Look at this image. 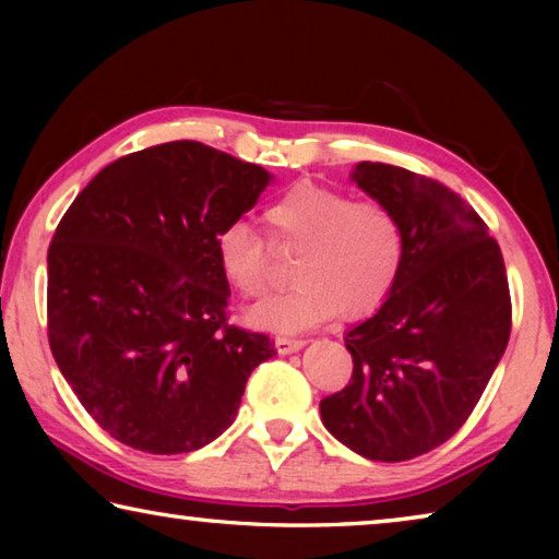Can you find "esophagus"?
Here are the masks:
<instances>
[{
  "label": "esophagus",
  "mask_w": 559,
  "mask_h": 559,
  "mask_svg": "<svg viewBox=\"0 0 559 559\" xmlns=\"http://www.w3.org/2000/svg\"><path fill=\"white\" fill-rule=\"evenodd\" d=\"M302 345H306V340H302V337H288V335L276 337V349L281 355L296 353V349H300Z\"/></svg>",
  "instance_id": "esophagus-1"
}]
</instances>
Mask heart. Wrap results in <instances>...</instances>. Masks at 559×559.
I'll use <instances>...</instances> for the list:
<instances>
[{"label":"heart","mask_w":559,"mask_h":559,"mask_svg":"<svg viewBox=\"0 0 559 559\" xmlns=\"http://www.w3.org/2000/svg\"><path fill=\"white\" fill-rule=\"evenodd\" d=\"M271 241L300 251L296 286L251 308L249 323L293 333L343 316L359 320L380 310L404 269V226L380 200L353 197L313 182H300L263 212ZM222 276L243 298H259L273 278L271 243L243 222L226 224L214 236Z\"/></svg>","instance_id":"1"}]
</instances>
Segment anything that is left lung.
Masks as SVG:
<instances>
[{"label": "left lung", "instance_id": "left-lung-1", "mask_svg": "<svg viewBox=\"0 0 559 559\" xmlns=\"http://www.w3.org/2000/svg\"><path fill=\"white\" fill-rule=\"evenodd\" d=\"M353 179L400 216L406 253L392 296L345 335L353 380L320 416L359 456L400 463L476 409L513 325L508 273L486 222L447 185L384 163H359Z\"/></svg>", "mask_w": 559, "mask_h": 559}]
</instances>
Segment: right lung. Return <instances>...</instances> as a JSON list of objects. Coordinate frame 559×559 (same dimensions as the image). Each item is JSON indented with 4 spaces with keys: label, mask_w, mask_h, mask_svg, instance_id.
<instances>
[{
    "label": "right lung",
    "mask_w": 559,
    "mask_h": 559,
    "mask_svg": "<svg viewBox=\"0 0 559 559\" xmlns=\"http://www.w3.org/2000/svg\"><path fill=\"white\" fill-rule=\"evenodd\" d=\"M266 169L194 140L116 159L49 246V345L103 431L145 453H189L231 427L246 380L276 355L226 323L214 236L269 187Z\"/></svg>",
    "instance_id": "add662e5"
}]
</instances>
